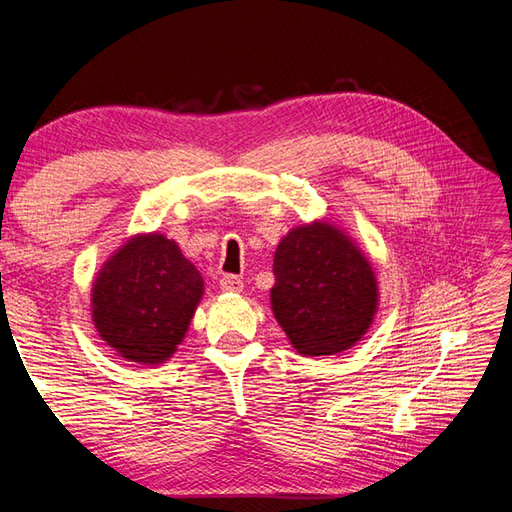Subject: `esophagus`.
Wrapping results in <instances>:
<instances>
[{
  "instance_id": "34e87169",
  "label": "esophagus",
  "mask_w": 512,
  "mask_h": 512,
  "mask_svg": "<svg viewBox=\"0 0 512 512\" xmlns=\"http://www.w3.org/2000/svg\"><path fill=\"white\" fill-rule=\"evenodd\" d=\"M220 288L224 292L239 294V292H243V280H241V277H237V275H224L222 280H220Z\"/></svg>"
}]
</instances>
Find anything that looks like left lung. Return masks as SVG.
<instances>
[{"label": "left lung", "instance_id": "left-lung-1", "mask_svg": "<svg viewBox=\"0 0 512 512\" xmlns=\"http://www.w3.org/2000/svg\"><path fill=\"white\" fill-rule=\"evenodd\" d=\"M273 275V316L303 356L346 352L374 324L376 271L359 243L329 220L290 228L275 250Z\"/></svg>", "mask_w": 512, "mask_h": 512}]
</instances>
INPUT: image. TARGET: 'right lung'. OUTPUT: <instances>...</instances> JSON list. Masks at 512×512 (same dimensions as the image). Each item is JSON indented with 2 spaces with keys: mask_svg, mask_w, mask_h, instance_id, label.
<instances>
[{
  "mask_svg": "<svg viewBox=\"0 0 512 512\" xmlns=\"http://www.w3.org/2000/svg\"><path fill=\"white\" fill-rule=\"evenodd\" d=\"M205 280L162 232H136L106 258L91 284V322L117 356L162 365L183 342Z\"/></svg>",
  "mask_w": 512,
  "mask_h": 512,
  "instance_id": "add662e5",
  "label": "right lung"
}]
</instances>
